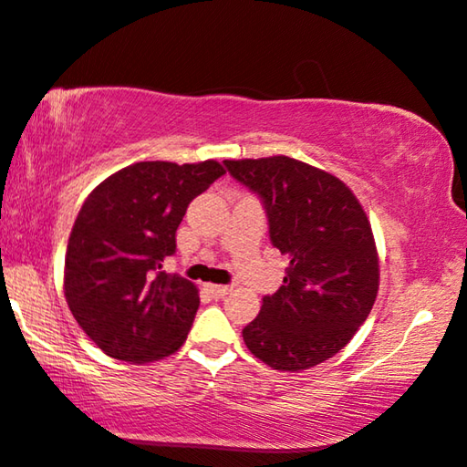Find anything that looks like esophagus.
<instances>
[{"label": "esophagus", "mask_w": 467, "mask_h": 467, "mask_svg": "<svg viewBox=\"0 0 467 467\" xmlns=\"http://www.w3.org/2000/svg\"><path fill=\"white\" fill-rule=\"evenodd\" d=\"M207 291L215 299H221V297H225L229 291H232V287H229V285H207Z\"/></svg>", "instance_id": "obj_1"}]
</instances>
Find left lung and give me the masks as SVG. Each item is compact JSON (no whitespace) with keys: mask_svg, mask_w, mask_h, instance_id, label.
Instances as JSON below:
<instances>
[{"mask_svg":"<svg viewBox=\"0 0 467 467\" xmlns=\"http://www.w3.org/2000/svg\"><path fill=\"white\" fill-rule=\"evenodd\" d=\"M260 196L268 235L289 258L279 291L242 330L248 350L279 371L316 367L348 345L379 289L371 223L353 191L328 171L273 155L225 160Z\"/></svg>","mask_w":467,"mask_h":467,"instance_id":"8db88e82","label":"left lung"}]
</instances>
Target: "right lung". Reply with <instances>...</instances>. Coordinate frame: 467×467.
Returning a JSON list of instances; mask_svg holds the SVG:
<instances>
[{
	"instance_id": "obj_1",
	"label": "right lung",
	"mask_w": 467,
	"mask_h": 467,
	"mask_svg": "<svg viewBox=\"0 0 467 467\" xmlns=\"http://www.w3.org/2000/svg\"><path fill=\"white\" fill-rule=\"evenodd\" d=\"M225 174L201 163L139 161L98 184L81 204L65 256V299L106 355L150 363L184 345L199 289L161 271L194 196Z\"/></svg>"
}]
</instances>
